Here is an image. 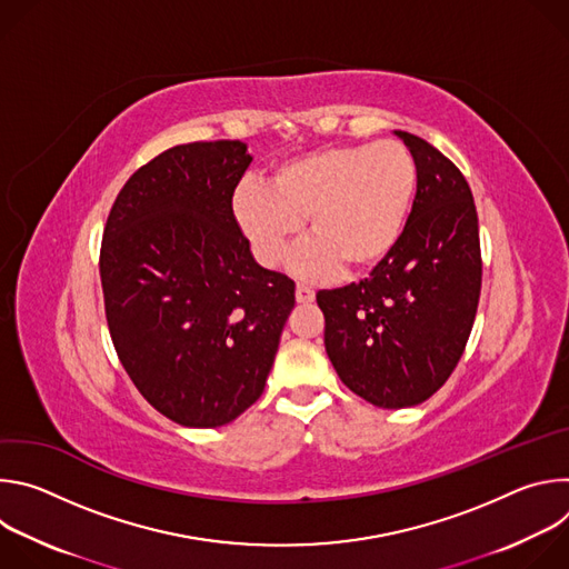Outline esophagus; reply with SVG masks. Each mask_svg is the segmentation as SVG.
Here are the masks:
<instances>
[{
  "label": "esophagus",
  "instance_id": "34e87169",
  "mask_svg": "<svg viewBox=\"0 0 569 569\" xmlns=\"http://www.w3.org/2000/svg\"><path fill=\"white\" fill-rule=\"evenodd\" d=\"M295 297H297V301H299V303H310V301L315 299V290H312V288H308V286H303V283H297V288H295Z\"/></svg>",
  "mask_w": 569,
  "mask_h": 569
}]
</instances>
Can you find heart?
I'll list each match as a JSON object with an SVG mask.
<instances>
[{"instance_id":"obj_1","label":"heart","mask_w":569,"mask_h":569,"mask_svg":"<svg viewBox=\"0 0 569 569\" xmlns=\"http://www.w3.org/2000/svg\"><path fill=\"white\" fill-rule=\"evenodd\" d=\"M417 182L415 157L398 141L327 146L283 161L268 187L242 182L231 209L266 268L283 259L306 218L310 238L295 248L288 268L301 279H327L342 266L369 270L396 248Z\"/></svg>"}]
</instances>
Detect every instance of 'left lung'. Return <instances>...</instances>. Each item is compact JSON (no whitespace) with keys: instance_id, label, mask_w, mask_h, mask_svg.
<instances>
[{"instance_id":"obj_1","label":"left lung","mask_w":569,"mask_h":569,"mask_svg":"<svg viewBox=\"0 0 569 569\" xmlns=\"http://www.w3.org/2000/svg\"><path fill=\"white\" fill-rule=\"evenodd\" d=\"M419 182L396 248L360 283L319 290L340 380L385 410L428 400L455 371L477 312L481 252L470 187L426 139L396 130Z\"/></svg>"}]
</instances>
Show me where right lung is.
Listing matches in <instances>:
<instances>
[{
    "instance_id": "obj_1",
    "label": "right lung",
    "mask_w": 569,
    "mask_h": 569,
    "mask_svg": "<svg viewBox=\"0 0 569 569\" xmlns=\"http://www.w3.org/2000/svg\"><path fill=\"white\" fill-rule=\"evenodd\" d=\"M252 164L242 141H193L150 159L119 191L101 242L117 356L152 408L218 428L263 393L295 281L261 268L231 198Z\"/></svg>"
}]
</instances>
